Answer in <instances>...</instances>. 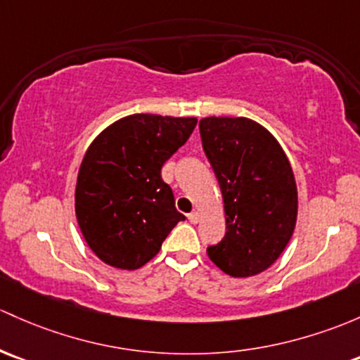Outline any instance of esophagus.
<instances>
[{
    "mask_svg": "<svg viewBox=\"0 0 360 360\" xmlns=\"http://www.w3.org/2000/svg\"><path fill=\"white\" fill-rule=\"evenodd\" d=\"M188 219H190V222H191V224H196V222L200 221V212H198V210L191 212V214L188 215Z\"/></svg>",
    "mask_w": 360,
    "mask_h": 360,
    "instance_id": "obj_1",
    "label": "esophagus"
}]
</instances>
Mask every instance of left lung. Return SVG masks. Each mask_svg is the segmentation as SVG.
<instances>
[{"mask_svg": "<svg viewBox=\"0 0 360 360\" xmlns=\"http://www.w3.org/2000/svg\"><path fill=\"white\" fill-rule=\"evenodd\" d=\"M203 150L222 191L226 231L207 248L209 259L233 278L269 269L297 224L293 170L278 139L247 117L200 120Z\"/></svg>", "mask_w": 360, "mask_h": 360, "instance_id": "left-lung-1", "label": "left lung"}]
</instances>
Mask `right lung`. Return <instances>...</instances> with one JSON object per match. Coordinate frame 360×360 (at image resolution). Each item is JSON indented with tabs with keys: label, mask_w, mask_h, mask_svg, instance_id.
I'll return each instance as SVG.
<instances>
[{
	"label": "right lung",
	"mask_w": 360,
	"mask_h": 360,
	"mask_svg": "<svg viewBox=\"0 0 360 360\" xmlns=\"http://www.w3.org/2000/svg\"><path fill=\"white\" fill-rule=\"evenodd\" d=\"M195 126L196 117L132 113L105 127L86 150L75 184V217L105 264L139 269L184 219L160 170Z\"/></svg>",
	"instance_id": "obj_1"
}]
</instances>
